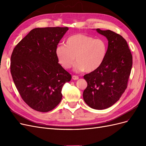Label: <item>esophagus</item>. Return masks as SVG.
I'll return each mask as SVG.
<instances>
[{"mask_svg":"<svg viewBox=\"0 0 146 146\" xmlns=\"http://www.w3.org/2000/svg\"><path fill=\"white\" fill-rule=\"evenodd\" d=\"M72 78L73 79V80H78V79L79 78V77L78 76H72Z\"/></svg>","mask_w":146,"mask_h":146,"instance_id":"esophagus-1","label":"esophagus"}]
</instances>
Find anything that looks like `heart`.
I'll list each match as a JSON object with an SVG mask.
<instances>
[{
    "mask_svg": "<svg viewBox=\"0 0 146 146\" xmlns=\"http://www.w3.org/2000/svg\"><path fill=\"white\" fill-rule=\"evenodd\" d=\"M107 50V43L104 39L76 34L66 39V46H56L55 55L59 64L66 69L72 67L76 57V71L91 72L102 64Z\"/></svg>",
    "mask_w": 146,
    "mask_h": 146,
    "instance_id": "heart-1",
    "label": "heart"
}]
</instances>
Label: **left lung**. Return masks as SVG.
<instances>
[{"mask_svg":"<svg viewBox=\"0 0 146 146\" xmlns=\"http://www.w3.org/2000/svg\"><path fill=\"white\" fill-rule=\"evenodd\" d=\"M97 32L108 41L106 58L100 67L84 76L88 86L83 97L95 110L109 108L119 100L127 87L132 67V55L125 39L110 30Z\"/></svg>","mask_w":146,"mask_h":146,"instance_id":"1","label":"left lung"}]
</instances>
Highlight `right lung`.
<instances>
[{
	"instance_id": "add662e5",
	"label": "right lung",
	"mask_w": 146,
	"mask_h": 146,
	"mask_svg": "<svg viewBox=\"0 0 146 146\" xmlns=\"http://www.w3.org/2000/svg\"><path fill=\"white\" fill-rule=\"evenodd\" d=\"M68 27L36 28L17 44L11 56L10 71L22 99L39 112L55 108L71 75L57 60L55 48Z\"/></svg>"
}]
</instances>
